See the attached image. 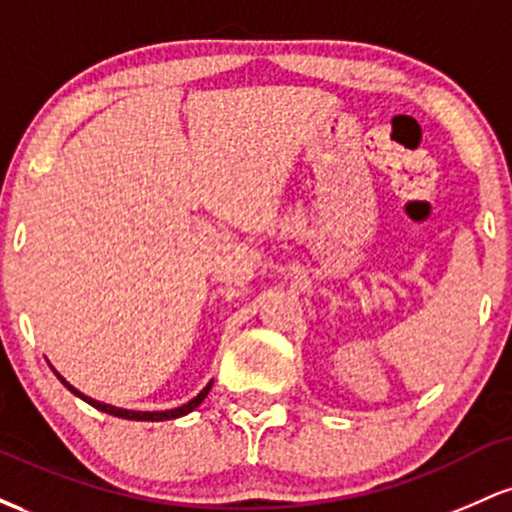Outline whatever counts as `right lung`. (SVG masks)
<instances>
[{"instance_id": "add662e5", "label": "right lung", "mask_w": 512, "mask_h": 512, "mask_svg": "<svg viewBox=\"0 0 512 512\" xmlns=\"http://www.w3.org/2000/svg\"><path fill=\"white\" fill-rule=\"evenodd\" d=\"M57 378L62 380V385L67 387L69 392H74L76 397H81V399H84V402L91 404V407H96L98 411H105V414L120 416V419H129V421H166V419H178V416H185V414H190L192 409H197L199 404L204 402V397L209 395V390H211V383H209L207 387H204L202 392H199V395H197L195 399H190V402L182 404V407H178V409H166V411H132V409H117V407H113V404H103V402H98V399H91V397L81 395V392L76 390L74 385H69L67 380H64L60 373H57Z\"/></svg>"}]
</instances>
